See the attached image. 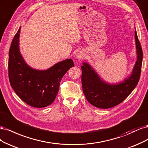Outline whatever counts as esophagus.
<instances>
[{
    "instance_id": "34e87169",
    "label": "esophagus",
    "mask_w": 148,
    "mask_h": 148,
    "mask_svg": "<svg viewBox=\"0 0 148 148\" xmlns=\"http://www.w3.org/2000/svg\"><path fill=\"white\" fill-rule=\"evenodd\" d=\"M76 58L79 60L82 59L84 58V53L82 51H79V53H77V55H76Z\"/></svg>"
}]
</instances>
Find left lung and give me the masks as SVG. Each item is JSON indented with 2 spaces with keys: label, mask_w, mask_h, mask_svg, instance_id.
<instances>
[{
  "label": "left lung",
  "mask_w": 148,
  "mask_h": 148,
  "mask_svg": "<svg viewBox=\"0 0 148 148\" xmlns=\"http://www.w3.org/2000/svg\"><path fill=\"white\" fill-rule=\"evenodd\" d=\"M135 39L137 61L131 75L123 82L114 85L107 84L100 79L88 63H83L81 66L83 92L87 101L94 106L108 109L117 106L136 87L140 77L143 61V51L136 31Z\"/></svg>",
  "instance_id": "8db88e82"
}]
</instances>
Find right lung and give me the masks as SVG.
Listing matches in <instances>:
<instances>
[{
  "label": "right lung",
  "instance_id": "right-lung-1",
  "mask_svg": "<svg viewBox=\"0 0 148 148\" xmlns=\"http://www.w3.org/2000/svg\"><path fill=\"white\" fill-rule=\"evenodd\" d=\"M20 29L14 37L9 50L8 77L11 87L24 102L35 108L49 106L58 92L60 81L74 62L67 59L45 71L30 68L19 49Z\"/></svg>",
  "mask_w": 148,
  "mask_h": 148
}]
</instances>
